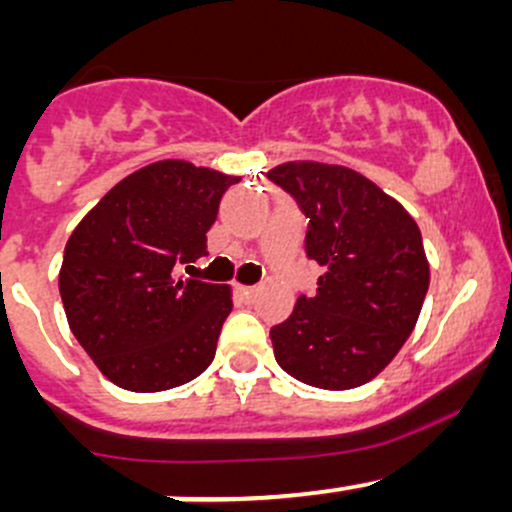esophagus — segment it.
Masks as SVG:
<instances>
[{
  "label": "esophagus",
  "instance_id": "esophagus-1",
  "mask_svg": "<svg viewBox=\"0 0 512 512\" xmlns=\"http://www.w3.org/2000/svg\"><path fill=\"white\" fill-rule=\"evenodd\" d=\"M237 294H240V299H245V302H252V297H255V287H237Z\"/></svg>",
  "mask_w": 512,
  "mask_h": 512
}]
</instances>
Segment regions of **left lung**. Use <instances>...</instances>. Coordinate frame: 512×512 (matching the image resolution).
<instances>
[{
	"label": "left lung",
	"mask_w": 512,
	"mask_h": 512,
	"mask_svg": "<svg viewBox=\"0 0 512 512\" xmlns=\"http://www.w3.org/2000/svg\"><path fill=\"white\" fill-rule=\"evenodd\" d=\"M267 178L309 218L304 250L322 267L317 294H302L270 329L277 364L317 389H356L414 332L428 292L421 230L404 205L344 165L297 160Z\"/></svg>",
	"instance_id": "1"
}]
</instances>
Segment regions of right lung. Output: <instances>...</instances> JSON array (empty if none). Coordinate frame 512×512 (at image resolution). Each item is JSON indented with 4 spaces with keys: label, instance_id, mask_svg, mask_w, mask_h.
Listing matches in <instances>:
<instances>
[{
    "label": "right lung",
    "instance_id": "obj_1",
    "mask_svg": "<svg viewBox=\"0 0 512 512\" xmlns=\"http://www.w3.org/2000/svg\"><path fill=\"white\" fill-rule=\"evenodd\" d=\"M237 180L188 160H158L113 185L71 232L59 272L66 319L121 389H175L215 359L230 287L180 270L208 255L205 235Z\"/></svg>",
    "mask_w": 512,
    "mask_h": 512
}]
</instances>
